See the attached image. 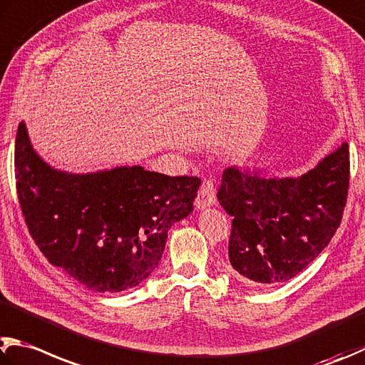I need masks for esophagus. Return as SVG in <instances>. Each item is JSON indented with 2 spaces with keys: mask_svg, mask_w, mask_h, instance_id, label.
Wrapping results in <instances>:
<instances>
[{
  "mask_svg": "<svg viewBox=\"0 0 365 365\" xmlns=\"http://www.w3.org/2000/svg\"><path fill=\"white\" fill-rule=\"evenodd\" d=\"M215 202H217V197H215L214 182L205 180L202 183L200 193H197V197L195 201V207L197 210H204V209L210 207V205H215Z\"/></svg>",
  "mask_w": 365,
  "mask_h": 365,
  "instance_id": "34e87169",
  "label": "esophagus"
}]
</instances>
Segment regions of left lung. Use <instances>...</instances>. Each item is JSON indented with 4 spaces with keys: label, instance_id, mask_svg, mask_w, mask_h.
Listing matches in <instances>:
<instances>
[{
    "label": "left lung",
    "instance_id": "left-lung-1",
    "mask_svg": "<svg viewBox=\"0 0 365 365\" xmlns=\"http://www.w3.org/2000/svg\"><path fill=\"white\" fill-rule=\"evenodd\" d=\"M349 185L343 142L300 177H271L268 168H228L218 200L233 217L230 263L250 286H277L303 271L340 227Z\"/></svg>",
    "mask_w": 365,
    "mask_h": 365
}]
</instances>
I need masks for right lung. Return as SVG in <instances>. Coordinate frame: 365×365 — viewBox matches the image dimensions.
<instances>
[{"label":"right lung","mask_w":365,"mask_h":365,"mask_svg":"<svg viewBox=\"0 0 365 365\" xmlns=\"http://www.w3.org/2000/svg\"><path fill=\"white\" fill-rule=\"evenodd\" d=\"M16 180L26 227L54 267L94 292L116 294L153 273L168 231L193 210L197 177H169L142 165L86 174L52 168L22 121Z\"/></svg>","instance_id":"right-lung-1"}]
</instances>
